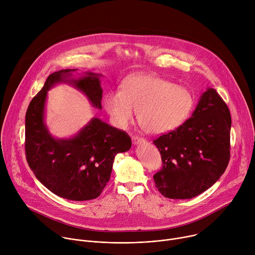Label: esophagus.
Masks as SVG:
<instances>
[{
	"mask_svg": "<svg viewBox=\"0 0 255 255\" xmlns=\"http://www.w3.org/2000/svg\"><path fill=\"white\" fill-rule=\"evenodd\" d=\"M132 142L134 144H141V143L145 142V139L143 137H141V136L134 135V136H132Z\"/></svg>",
	"mask_w": 255,
	"mask_h": 255,
	"instance_id": "34e87169",
	"label": "esophagus"
}]
</instances>
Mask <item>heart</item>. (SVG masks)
<instances>
[{
  "label": "heart",
  "mask_w": 255,
  "mask_h": 255,
  "mask_svg": "<svg viewBox=\"0 0 255 255\" xmlns=\"http://www.w3.org/2000/svg\"><path fill=\"white\" fill-rule=\"evenodd\" d=\"M193 104L188 89L151 75L128 79L121 91H111L104 100L106 111L117 127H127L138 111L142 128L151 134H162L183 124Z\"/></svg>",
  "instance_id": "b5f03b06"
}]
</instances>
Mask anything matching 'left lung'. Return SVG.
Returning <instances> with one entry per match:
<instances>
[{
  "mask_svg": "<svg viewBox=\"0 0 255 255\" xmlns=\"http://www.w3.org/2000/svg\"><path fill=\"white\" fill-rule=\"evenodd\" d=\"M230 111L214 89L203 94L192 117L153 140L162 166L153 179L169 199H191L224 173L230 160Z\"/></svg>",
  "mask_w": 255,
  "mask_h": 255,
  "instance_id": "left-lung-1",
  "label": "left lung"
}]
</instances>
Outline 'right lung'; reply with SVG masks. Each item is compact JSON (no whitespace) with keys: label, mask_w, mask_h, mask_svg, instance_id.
I'll return each instance as SVG.
<instances>
[{"label":"right lung","mask_w":255,"mask_h":255,"mask_svg":"<svg viewBox=\"0 0 255 255\" xmlns=\"http://www.w3.org/2000/svg\"><path fill=\"white\" fill-rule=\"evenodd\" d=\"M74 70L61 69L49 75L42 90L31 100L25 117V153L29 167L49 191L67 200L88 201L101 195L110 179L116 154L130 149L131 138L98 118L74 138L51 137L43 114L47 91L55 83L72 84L102 109L103 90L98 75L89 72L77 81L68 78Z\"/></svg>","instance_id":"obj_1"}]
</instances>
